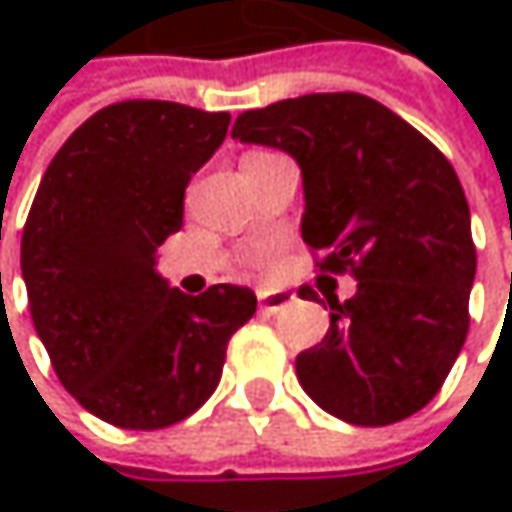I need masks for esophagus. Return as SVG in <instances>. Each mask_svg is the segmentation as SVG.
Here are the masks:
<instances>
[{
    "mask_svg": "<svg viewBox=\"0 0 512 512\" xmlns=\"http://www.w3.org/2000/svg\"><path fill=\"white\" fill-rule=\"evenodd\" d=\"M290 302H293V296L287 290H260L257 293V305L263 314H275V311L287 308Z\"/></svg>",
    "mask_w": 512,
    "mask_h": 512,
    "instance_id": "1",
    "label": "esophagus"
}]
</instances>
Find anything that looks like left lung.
<instances>
[{"label": "left lung", "mask_w": 512, "mask_h": 512, "mask_svg": "<svg viewBox=\"0 0 512 512\" xmlns=\"http://www.w3.org/2000/svg\"><path fill=\"white\" fill-rule=\"evenodd\" d=\"M231 136L299 162L302 240L326 252L323 269H350L358 281L347 302L329 299L326 338L296 356L305 394L358 427L424 409L465 344L477 269L454 165L400 115L353 91L243 112Z\"/></svg>", "instance_id": "left-lung-1"}]
</instances>
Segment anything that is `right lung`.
Returning <instances> with one entry per match:
<instances>
[{"instance_id": "1", "label": "right lung", "mask_w": 512, "mask_h": 512, "mask_svg": "<svg viewBox=\"0 0 512 512\" xmlns=\"http://www.w3.org/2000/svg\"><path fill=\"white\" fill-rule=\"evenodd\" d=\"M231 115L168 100L94 112L52 156L20 246L38 338L61 385L97 418L162 430L207 403L231 335L252 320L249 287L186 296L156 272L183 225L192 174Z\"/></svg>"}]
</instances>
